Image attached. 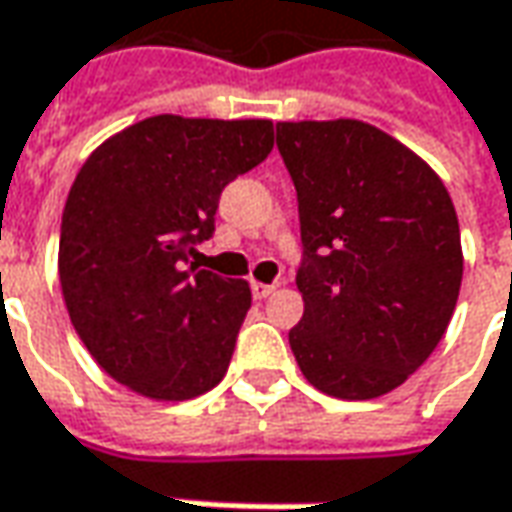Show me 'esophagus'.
Returning a JSON list of instances; mask_svg holds the SVG:
<instances>
[{"label": "esophagus", "mask_w": 512, "mask_h": 512, "mask_svg": "<svg viewBox=\"0 0 512 512\" xmlns=\"http://www.w3.org/2000/svg\"><path fill=\"white\" fill-rule=\"evenodd\" d=\"M276 287H279V284H264V281H253V284H250L253 298H267L270 293H276Z\"/></svg>", "instance_id": "obj_1"}]
</instances>
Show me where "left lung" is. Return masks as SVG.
<instances>
[{"label":"left lung","mask_w":512,"mask_h":512,"mask_svg":"<svg viewBox=\"0 0 512 512\" xmlns=\"http://www.w3.org/2000/svg\"><path fill=\"white\" fill-rule=\"evenodd\" d=\"M293 177L304 315L290 329L301 375L338 400L406 383L437 349L462 284L459 219L423 157L352 118L276 123Z\"/></svg>","instance_id":"left-lung-1"}]
</instances>
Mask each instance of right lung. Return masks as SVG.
Returning a JSON list of instances; mask_svg holds the SVG:
<instances>
[{"instance_id":"add662e5","label":"right lung","mask_w":512,"mask_h":512,"mask_svg":"<svg viewBox=\"0 0 512 512\" xmlns=\"http://www.w3.org/2000/svg\"><path fill=\"white\" fill-rule=\"evenodd\" d=\"M273 149V120L154 115L104 140L61 216L58 279L89 355L120 386L180 403L228 372L245 279L188 264L222 188Z\"/></svg>"}]
</instances>
